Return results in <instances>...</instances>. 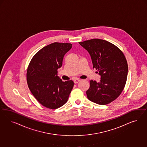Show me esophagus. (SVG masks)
Masks as SVG:
<instances>
[{
    "label": "esophagus",
    "mask_w": 147,
    "mask_h": 147,
    "mask_svg": "<svg viewBox=\"0 0 147 147\" xmlns=\"http://www.w3.org/2000/svg\"><path fill=\"white\" fill-rule=\"evenodd\" d=\"M80 81V79H76V80L74 81V83H75V84H78V82H79Z\"/></svg>",
    "instance_id": "34e87169"
}]
</instances>
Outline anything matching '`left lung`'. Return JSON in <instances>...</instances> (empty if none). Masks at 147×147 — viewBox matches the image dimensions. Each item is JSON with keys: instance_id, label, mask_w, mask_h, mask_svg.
Here are the masks:
<instances>
[{"instance_id": "1", "label": "left lung", "mask_w": 147, "mask_h": 147, "mask_svg": "<svg viewBox=\"0 0 147 147\" xmlns=\"http://www.w3.org/2000/svg\"><path fill=\"white\" fill-rule=\"evenodd\" d=\"M79 43L88 52L93 68L101 76L99 82L90 81L87 98L98 105L110 103L119 96L127 81L128 67L124 54L106 40L93 39Z\"/></svg>"}]
</instances>
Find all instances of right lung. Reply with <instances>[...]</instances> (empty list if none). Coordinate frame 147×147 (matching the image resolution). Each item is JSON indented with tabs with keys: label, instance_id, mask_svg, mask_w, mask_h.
I'll return each mask as SVG.
<instances>
[{
	"label": "right lung",
	"instance_id": "add662e5",
	"mask_svg": "<svg viewBox=\"0 0 147 147\" xmlns=\"http://www.w3.org/2000/svg\"><path fill=\"white\" fill-rule=\"evenodd\" d=\"M69 43L54 42L33 56L27 70V82L32 94L43 106L51 109L67 102L74 86L72 80L63 81L57 76L65 54L71 49Z\"/></svg>",
	"mask_w": 147,
	"mask_h": 147
}]
</instances>
